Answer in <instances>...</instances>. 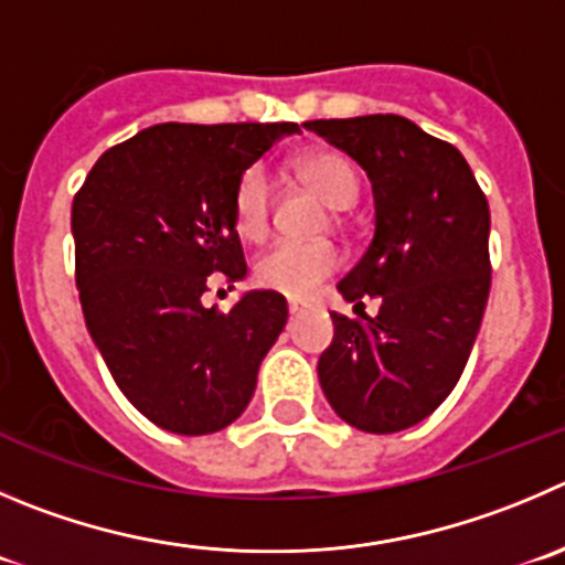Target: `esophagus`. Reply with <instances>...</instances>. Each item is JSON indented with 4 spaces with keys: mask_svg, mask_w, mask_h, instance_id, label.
Returning a JSON list of instances; mask_svg holds the SVG:
<instances>
[{
    "mask_svg": "<svg viewBox=\"0 0 565 565\" xmlns=\"http://www.w3.org/2000/svg\"><path fill=\"white\" fill-rule=\"evenodd\" d=\"M302 310H305L302 302H288V316H291V319H297V316L302 313Z\"/></svg>",
    "mask_w": 565,
    "mask_h": 565,
    "instance_id": "1",
    "label": "esophagus"
}]
</instances>
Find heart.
<instances>
[{"label":"heart","instance_id":"1","mask_svg":"<svg viewBox=\"0 0 565 565\" xmlns=\"http://www.w3.org/2000/svg\"><path fill=\"white\" fill-rule=\"evenodd\" d=\"M299 177L335 211L354 205L360 193L358 174L343 154L313 152L297 163ZM271 213V177L263 166H249L233 193L235 230L255 241L268 230ZM341 268V252L332 244H294L282 241L257 260L255 277L263 288L288 299H310L324 279Z\"/></svg>","mask_w":565,"mask_h":565}]
</instances>
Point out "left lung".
<instances>
[{"mask_svg": "<svg viewBox=\"0 0 565 565\" xmlns=\"http://www.w3.org/2000/svg\"><path fill=\"white\" fill-rule=\"evenodd\" d=\"M366 171L374 238L338 282L354 310L332 313L335 335L319 358L332 411L363 433H399L452 394L491 291L486 193L463 154L394 113L305 121Z\"/></svg>", "mask_w": 565, "mask_h": 565, "instance_id": "obj_1", "label": "left lung"}]
</instances>
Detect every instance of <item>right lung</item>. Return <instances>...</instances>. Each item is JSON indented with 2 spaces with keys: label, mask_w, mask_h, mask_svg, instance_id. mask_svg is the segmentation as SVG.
<instances>
[{
  "label": "right lung",
  "mask_w": 565,
  "mask_h": 565,
  "mask_svg": "<svg viewBox=\"0 0 565 565\" xmlns=\"http://www.w3.org/2000/svg\"><path fill=\"white\" fill-rule=\"evenodd\" d=\"M297 125H154L107 149L72 205L85 324L121 394L152 424L211 435L249 405L288 321L286 299L246 291L202 305L213 274L246 277L233 218L241 174Z\"/></svg>",
  "instance_id": "add662e5"
}]
</instances>
